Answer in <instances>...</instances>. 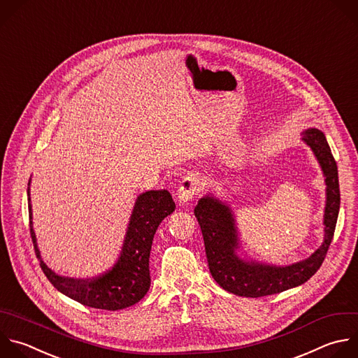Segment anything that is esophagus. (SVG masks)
I'll return each instance as SVG.
<instances>
[{"mask_svg": "<svg viewBox=\"0 0 358 358\" xmlns=\"http://www.w3.org/2000/svg\"><path fill=\"white\" fill-rule=\"evenodd\" d=\"M201 188H202V181L196 174H189L184 177L178 187V194H177L178 203L185 205L191 202L199 194Z\"/></svg>", "mask_w": 358, "mask_h": 358, "instance_id": "obj_1", "label": "esophagus"}]
</instances>
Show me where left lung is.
<instances>
[{
    "label": "left lung",
    "instance_id": "1",
    "mask_svg": "<svg viewBox=\"0 0 358 358\" xmlns=\"http://www.w3.org/2000/svg\"><path fill=\"white\" fill-rule=\"evenodd\" d=\"M301 135L313 152L326 184L323 243L308 259L289 266H274L242 257L239 233L230 205L208 194L198 201L194 209L203 236L209 271L213 280L230 294L259 298L295 288L306 282L320 268L326 257L340 209L337 164L322 131L309 128Z\"/></svg>",
    "mask_w": 358,
    "mask_h": 358
}]
</instances>
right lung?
<instances>
[{"instance_id":"right-lung-1","label":"right lung","mask_w":358,"mask_h":358,"mask_svg":"<svg viewBox=\"0 0 358 358\" xmlns=\"http://www.w3.org/2000/svg\"><path fill=\"white\" fill-rule=\"evenodd\" d=\"M31 236L41 267L53 287L66 296L95 309L117 310L138 303L150 288L149 257L155 233L162 220L173 213L176 203L167 189L142 192L134 205L122 250L115 264L98 277L77 280L50 270L41 257L32 223L31 180L28 182Z\"/></svg>"}]
</instances>
